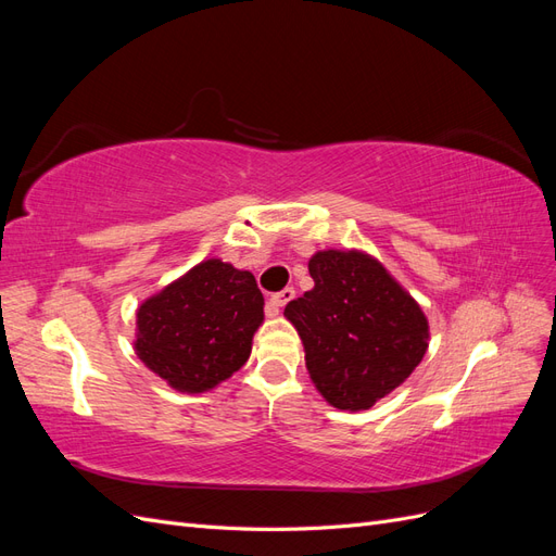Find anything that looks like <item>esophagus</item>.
Wrapping results in <instances>:
<instances>
[{
  "label": "esophagus",
  "mask_w": 556,
  "mask_h": 556,
  "mask_svg": "<svg viewBox=\"0 0 556 556\" xmlns=\"http://www.w3.org/2000/svg\"><path fill=\"white\" fill-rule=\"evenodd\" d=\"M292 299H294V288H285V290L276 292L271 299H268V315H278L280 308L285 304H290Z\"/></svg>",
  "instance_id": "obj_1"
}]
</instances>
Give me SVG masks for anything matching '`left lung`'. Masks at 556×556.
<instances>
[{"instance_id": "obj_1", "label": "left lung", "mask_w": 556, "mask_h": 556, "mask_svg": "<svg viewBox=\"0 0 556 556\" xmlns=\"http://www.w3.org/2000/svg\"><path fill=\"white\" fill-rule=\"evenodd\" d=\"M315 288L290 301L311 380L333 408L366 410L422 362L429 323L417 301L357 250H323L308 262Z\"/></svg>"}]
</instances>
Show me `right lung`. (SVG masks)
<instances>
[{
  "label": "right lung",
  "instance_id": "obj_1",
  "mask_svg": "<svg viewBox=\"0 0 556 556\" xmlns=\"http://www.w3.org/2000/svg\"><path fill=\"white\" fill-rule=\"evenodd\" d=\"M262 319L255 276L206 260L143 301L134 350L174 390L208 392L248 362Z\"/></svg>",
  "mask_w": 556,
  "mask_h": 556
}]
</instances>
